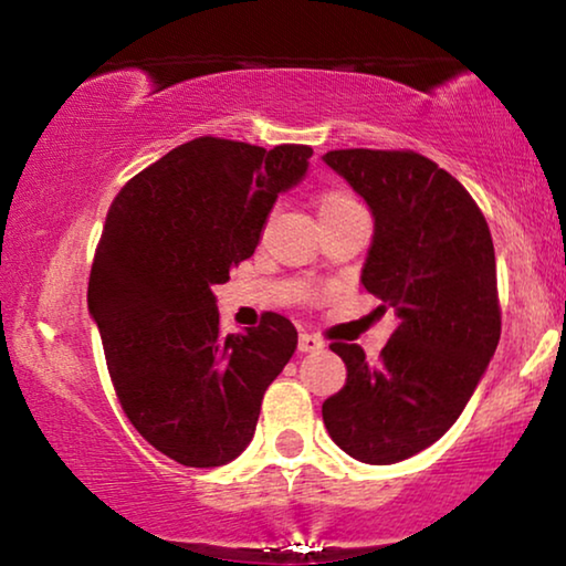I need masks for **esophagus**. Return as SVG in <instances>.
Returning a JSON list of instances; mask_svg holds the SVG:
<instances>
[{
    "mask_svg": "<svg viewBox=\"0 0 566 566\" xmlns=\"http://www.w3.org/2000/svg\"><path fill=\"white\" fill-rule=\"evenodd\" d=\"M324 347V343L316 335H308V332H301L298 335V350L301 353H316V350H322Z\"/></svg>",
    "mask_w": 566,
    "mask_h": 566,
    "instance_id": "obj_1",
    "label": "esophagus"
}]
</instances>
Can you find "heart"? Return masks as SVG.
Listing matches in <instances>:
<instances>
[{"label": "heart", "instance_id": "heart-1", "mask_svg": "<svg viewBox=\"0 0 566 566\" xmlns=\"http://www.w3.org/2000/svg\"><path fill=\"white\" fill-rule=\"evenodd\" d=\"M353 208H360L358 200H355L350 192L345 190H327L322 192L319 198V219H327V216H337L345 211H353Z\"/></svg>", "mask_w": 566, "mask_h": 566}]
</instances>
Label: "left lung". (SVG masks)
<instances>
[{
	"label": "left lung",
	"instance_id": "1",
	"mask_svg": "<svg viewBox=\"0 0 566 566\" xmlns=\"http://www.w3.org/2000/svg\"><path fill=\"white\" fill-rule=\"evenodd\" d=\"M322 159L374 213L360 283L399 316L378 363L360 345H329L347 378L322 417L347 455L384 467L446 436L497 350L494 244L467 188L422 154L337 149Z\"/></svg>",
	"mask_w": 566,
	"mask_h": 566
}]
</instances>
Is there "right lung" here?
<instances>
[{"mask_svg":"<svg viewBox=\"0 0 566 566\" xmlns=\"http://www.w3.org/2000/svg\"><path fill=\"white\" fill-rule=\"evenodd\" d=\"M308 157L304 144L200 136L123 185L107 211L90 314L123 412L182 467H223L250 446L265 389L296 350V327L273 312L221 335L213 285L252 258Z\"/></svg>","mask_w":566,"mask_h":566,"instance_id":"add662e5","label":"right lung"}]
</instances>
